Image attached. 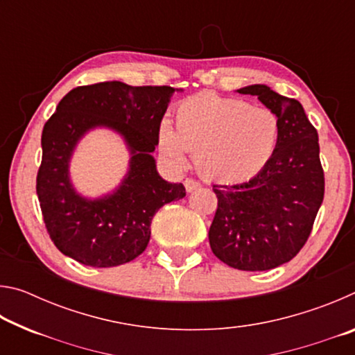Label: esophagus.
<instances>
[{
	"mask_svg": "<svg viewBox=\"0 0 355 355\" xmlns=\"http://www.w3.org/2000/svg\"><path fill=\"white\" fill-rule=\"evenodd\" d=\"M184 188L188 192H192V191H196L197 188H200V183L196 182V180H192V178H186L184 180Z\"/></svg>",
	"mask_w": 355,
	"mask_h": 355,
	"instance_id": "1",
	"label": "esophagus"
}]
</instances>
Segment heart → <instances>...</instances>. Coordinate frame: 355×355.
I'll use <instances>...</instances> for the list:
<instances>
[{"instance_id": "heart-1", "label": "heart", "mask_w": 355, "mask_h": 355, "mask_svg": "<svg viewBox=\"0 0 355 355\" xmlns=\"http://www.w3.org/2000/svg\"><path fill=\"white\" fill-rule=\"evenodd\" d=\"M279 136V119L268 107L202 92L177 106L175 130L166 120L159 125L158 147L173 166L183 167L186 152L196 153L202 177L218 183H243L269 164Z\"/></svg>"}]
</instances>
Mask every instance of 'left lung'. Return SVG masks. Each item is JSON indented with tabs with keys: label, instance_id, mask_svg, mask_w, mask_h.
<instances>
[{
	"label": "left lung",
	"instance_id": "8db88e82",
	"mask_svg": "<svg viewBox=\"0 0 355 355\" xmlns=\"http://www.w3.org/2000/svg\"><path fill=\"white\" fill-rule=\"evenodd\" d=\"M255 95L279 119L280 136L269 164L249 182L213 186L218 196L208 238L213 254L241 271L288 263L310 236L324 199L320 144L302 105L266 84L238 89Z\"/></svg>",
	"mask_w": 355,
	"mask_h": 355
}]
</instances>
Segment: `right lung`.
<instances>
[{"mask_svg": "<svg viewBox=\"0 0 355 355\" xmlns=\"http://www.w3.org/2000/svg\"><path fill=\"white\" fill-rule=\"evenodd\" d=\"M169 86L133 87L105 81L70 91L42 131L37 197L45 227L64 255L92 268L128 263L146 250L150 224L161 207L186 196L169 183L153 158L158 130L172 95ZM95 129H110L129 150V169L112 191L83 196L69 177L77 144Z\"/></svg>", "mask_w": 355, "mask_h": 355, "instance_id": "add662e5", "label": "right lung"}]
</instances>
